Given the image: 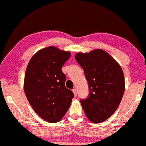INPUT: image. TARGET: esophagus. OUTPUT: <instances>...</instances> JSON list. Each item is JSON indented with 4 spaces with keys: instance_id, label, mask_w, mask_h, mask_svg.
Returning a JSON list of instances; mask_svg holds the SVG:
<instances>
[{
    "instance_id": "1",
    "label": "esophagus",
    "mask_w": 146,
    "mask_h": 146,
    "mask_svg": "<svg viewBox=\"0 0 146 146\" xmlns=\"http://www.w3.org/2000/svg\"><path fill=\"white\" fill-rule=\"evenodd\" d=\"M72 91H73V93H74V96H77V91H76V89H75V88L73 89Z\"/></svg>"
}]
</instances>
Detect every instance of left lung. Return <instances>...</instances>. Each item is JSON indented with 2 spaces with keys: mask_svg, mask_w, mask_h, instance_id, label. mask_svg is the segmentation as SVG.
I'll use <instances>...</instances> for the list:
<instances>
[{
  "mask_svg": "<svg viewBox=\"0 0 146 146\" xmlns=\"http://www.w3.org/2000/svg\"><path fill=\"white\" fill-rule=\"evenodd\" d=\"M75 58L84 70L89 95L81 103L89 120L100 123L117 110L125 91L123 70L106 52L98 49L78 53Z\"/></svg>",
  "mask_w": 146,
  "mask_h": 146,
  "instance_id": "1",
  "label": "left lung"
}]
</instances>
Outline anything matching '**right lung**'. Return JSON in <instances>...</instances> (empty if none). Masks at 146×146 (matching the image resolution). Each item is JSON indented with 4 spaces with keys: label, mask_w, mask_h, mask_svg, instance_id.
<instances>
[{
    "label": "right lung",
    "mask_w": 146,
    "mask_h": 146,
    "mask_svg": "<svg viewBox=\"0 0 146 146\" xmlns=\"http://www.w3.org/2000/svg\"><path fill=\"white\" fill-rule=\"evenodd\" d=\"M70 53L49 46L38 51L26 69L24 90L35 111L43 120L56 123L69 110L74 95L65 86L62 68Z\"/></svg>",
    "instance_id": "obj_1"
}]
</instances>
